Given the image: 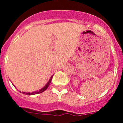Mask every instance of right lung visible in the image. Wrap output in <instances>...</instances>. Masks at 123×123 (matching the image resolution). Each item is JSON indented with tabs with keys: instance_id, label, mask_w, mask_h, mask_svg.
<instances>
[{
	"instance_id": "right-lung-1",
	"label": "right lung",
	"mask_w": 123,
	"mask_h": 123,
	"mask_svg": "<svg viewBox=\"0 0 123 123\" xmlns=\"http://www.w3.org/2000/svg\"><path fill=\"white\" fill-rule=\"evenodd\" d=\"M52 77H53V76H52L50 78V79H49V81H48V82L45 84V86L44 87H43L41 89H40L39 91H34V92H23V93L24 94H26V95H35V94H41V93H42V92H43L44 91H45V90L48 88V87L49 86L50 84L51 81H52Z\"/></svg>"
}]
</instances>
